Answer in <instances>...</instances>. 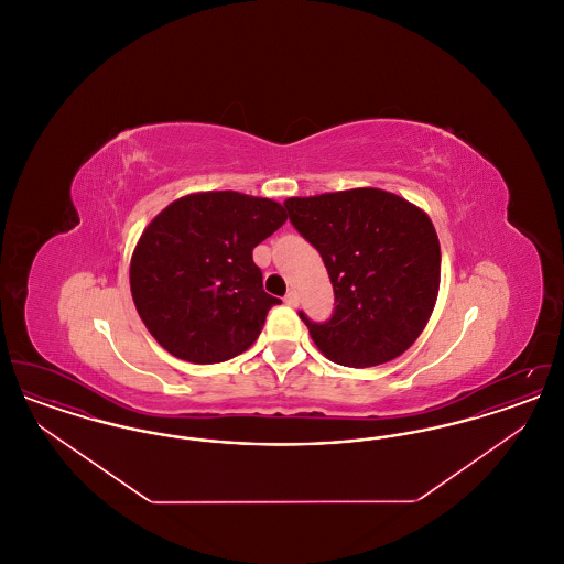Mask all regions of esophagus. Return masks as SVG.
Instances as JSON below:
<instances>
[{"instance_id": "1", "label": "esophagus", "mask_w": 564, "mask_h": 564, "mask_svg": "<svg viewBox=\"0 0 564 564\" xmlns=\"http://www.w3.org/2000/svg\"><path fill=\"white\" fill-rule=\"evenodd\" d=\"M283 302H285L288 306H297V294H295V292H290V294L283 297Z\"/></svg>"}]
</instances>
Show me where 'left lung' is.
Here are the masks:
<instances>
[{
	"label": "left lung",
	"mask_w": 564,
	"mask_h": 564,
	"mask_svg": "<svg viewBox=\"0 0 564 564\" xmlns=\"http://www.w3.org/2000/svg\"><path fill=\"white\" fill-rule=\"evenodd\" d=\"M295 230L311 242L334 288V313L311 322L313 343L340 366L370 368L410 349L440 290V241L430 215L378 188L288 198Z\"/></svg>",
	"instance_id": "obj_1"
}]
</instances>
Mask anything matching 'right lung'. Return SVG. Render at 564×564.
Wrapping results in <instances>:
<instances>
[{
  "label": "right lung",
  "mask_w": 564,
  "mask_h": 564,
  "mask_svg": "<svg viewBox=\"0 0 564 564\" xmlns=\"http://www.w3.org/2000/svg\"><path fill=\"white\" fill-rule=\"evenodd\" d=\"M285 219L270 198L224 189L182 196L150 221L131 258V294L162 349L219 364L258 340L281 300L264 292L251 251Z\"/></svg>",
  "instance_id": "right-lung-1"
}]
</instances>
